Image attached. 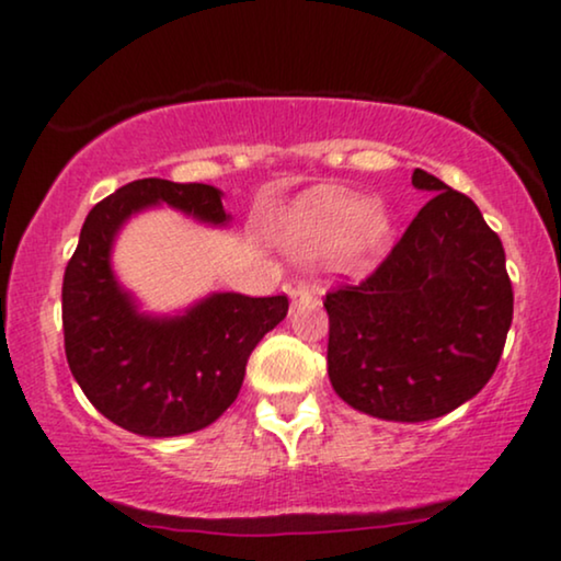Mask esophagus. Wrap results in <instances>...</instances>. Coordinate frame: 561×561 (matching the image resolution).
I'll return each mask as SVG.
<instances>
[{
	"instance_id": "1",
	"label": "esophagus",
	"mask_w": 561,
	"mask_h": 561,
	"mask_svg": "<svg viewBox=\"0 0 561 561\" xmlns=\"http://www.w3.org/2000/svg\"><path fill=\"white\" fill-rule=\"evenodd\" d=\"M287 295L293 302H308L313 295H310V287L306 282H293V285L287 287Z\"/></svg>"
}]
</instances>
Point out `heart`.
Instances as JSON below:
<instances>
[{
	"label": "heart",
	"instance_id": "b5f03b06",
	"mask_svg": "<svg viewBox=\"0 0 561 561\" xmlns=\"http://www.w3.org/2000/svg\"><path fill=\"white\" fill-rule=\"evenodd\" d=\"M391 216L381 201H360L353 193L319 187L295 204L282 227L287 251L300 259H316L332 245L340 266L370 259L387 245Z\"/></svg>",
	"mask_w": 561,
	"mask_h": 561
}]
</instances>
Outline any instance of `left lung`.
I'll return each mask as SVG.
<instances>
[{
  "label": "left lung",
  "instance_id": "1",
  "mask_svg": "<svg viewBox=\"0 0 561 561\" xmlns=\"http://www.w3.org/2000/svg\"><path fill=\"white\" fill-rule=\"evenodd\" d=\"M428 204L357 287L327 295L329 381L350 408L397 423L442 417L473 400L512 323L499 234L468 195L415 170Z\"/></svg>",
  "mask_w": 561,
  "mask_h": 561
}]
</instances>
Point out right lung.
<instances>
[{
    "label": "right lung",
    "mask_w": 561,
    "mask_h": 561,
    "mask_svg": "<svg viewBox=\"0 0 561 561\" xmlns=\"http://www.w3.org/2000/svg\"><path fill=\"white\" fill-rule=\"evenodd\" d=\"M153 206L229 225L214 185L127 182L85 216L65 268L62 329L67 363L93 408L133 434L170 438L211 426L238 400L248 357L289 302L285 295L211 293L174 316L140 310L114 276L112 248L125 221Z\"/></svg>",
    "instance_id": "right-lung-1"
}]
</instances>
